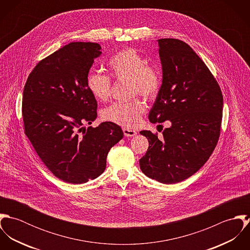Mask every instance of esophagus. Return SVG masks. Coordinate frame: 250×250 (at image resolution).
I'll return each instance as SVG.
<instances>
[{
  "instance_id": "obj_1",
  "label": "esophagus",
  "mask_w": 250,
  "mask_h": 250,
  "mask_svg": "<svg viewBox=\"0 0 250 250\" xmlns=\"http://www.w3.org/2000/svg\"><path fill=\"white\" fill-rule=\"evenodd\" d=\"M123 133H124V136L125 137H134L137 135V132L135 130H132V129H128V128H124L123 129Z\"/></svg>"
}]
</instances>
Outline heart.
<instances>
[{
    "mask_svg": "<svg viewBox=\"0 0 250 250\" xmlns=\"http://www.w3.org/2000/svg\"><path fill=\"white\" fill-rule=\"evenodd\" d=\"M110 76L117 81L129 80L133 95L141 94L147 99L157 96L161 88V74L148 65L147 60L134 48H125L114 54L107 61ZM86 86L98 101H107L111 91L110 78L100 72H90L86 77ZM146 109L143 100L136 98L129 102H115L104 108L102 118L132 129L140 121Z\"/></svg>",
    "mask_w": 250,
    "mask_h": 250,
    "instance_id": "obj_1",
    "label": "heart"
}]
</instances>
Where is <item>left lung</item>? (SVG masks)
I'll return each instance as SVG.
<instances>
[{
    "label": "left lung",
    "instance_id": "left-lung-1",
    "mask_svg": "<svg viewBox=\"0 0 250 250\" xmlns=\"http://www.w3.org/2000/svg\"><path fill=\"white\" fill-rule=\"evenodd\" d=\"M163 82L149 112L151 123L168 120L163 139L141 134L149 147L140 160L143 173L163 184L190 177L208 161L217 143L223 97L209 68L184 41L158 40Z\"/></svg>",
    "mask_w": 250,
    "mask_h": 250
}]
</instances>
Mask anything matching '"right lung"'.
<instances>
[{"instance_id":"obj_1","label":"right lung","mask_w":250,"mask_h":250,"mask_svg":"<svg viewBox=\"0 0 250 250\" xmlns=\"http://www.w3.org/2000/svg\"><path fill=\"white\" fill-rule=\"evenodd\" d=\"M101 46L71 42L37 63L26 82L22 113L25 134L59 179L83 184L106 169L110 148L123 138L112 122L88 127L97 117V102L86 77Z\"/></svg>"}]
</instances>
